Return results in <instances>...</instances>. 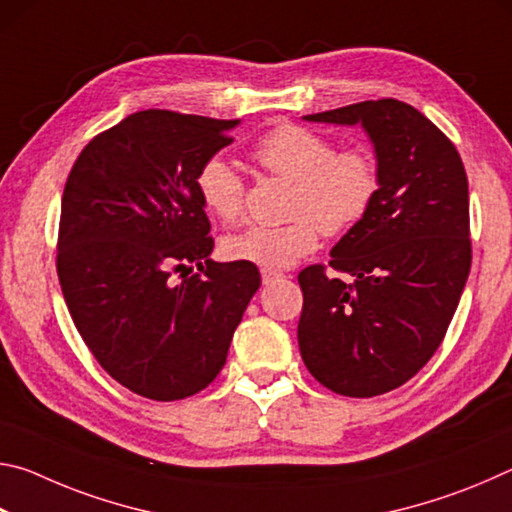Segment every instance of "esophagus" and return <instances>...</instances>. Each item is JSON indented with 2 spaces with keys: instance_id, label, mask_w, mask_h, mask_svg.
<instances>
[{
  "instance_id": "obj_1",
  "label": "esophagus",
  "mask_w": 512,
  "mask_h": 512,
  "mask_svg": "<svg viewBox=\"0 0 512 512\" xmlns=\"http://www.w3.org/2000/svg\"><path fill=\"white\" fill-rule=\"evenodd\" d=\"M282 273H277V271H262V282L266 284V287H268V284H275L277 280H282Z\"/></svg>"
}]
</instances>
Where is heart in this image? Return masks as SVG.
<instances>
[{
	"mask_svg": "<svg viewBox=\"0 0 512 512\" xmlns=\"http://www.w3.org/2000/svg\"><path fill=\"white\" fill-rule=\"evenodd\" d=\"M266 171L293 183L287 225H250L225 237L223 255L264 271H282L314 253L318 230L341 235L368 214L379 189V171L363 149L334 151L327 137L302 126L282 124L253 149ZM205 210L221 223H235L244 210V180L221 158L207 160L196 173Z\"/></svg>",
	"mask_w": 512,
	"mask_h": 512,
	"instance_id": "obj_1",
	"label": "heart"
}]
</instances>
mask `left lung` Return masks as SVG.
<instances>
[{
    "mask_svg": "<svg viewBox=\"0 0 512 512\" xmlns=\"http://www.w3.org/2000/svg\"><path fill=\"white\" fill-rule=\"evenodd\" d=\"M361 126L375 151L379 189L368 214L336 241L334 271L298 275V345L329 391L375 397L409 381L447 332L472 264L470 198L456 146L395 99L302 117Z\"/></svg>",
    "mask_w": 512,
    "mask_h": 512,
    "instance_id": "left-lung-1",
    "label": "left lung"
}]
</instances>
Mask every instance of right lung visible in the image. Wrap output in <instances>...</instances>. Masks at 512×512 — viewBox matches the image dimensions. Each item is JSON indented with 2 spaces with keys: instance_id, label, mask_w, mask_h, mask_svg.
I'll return each mask as SVG.
<instances>
[{
  "instance_id": "1",
  "label": "right lung",
  "mask_w": 512,
  "mask_h": 512,
  "mask_svg": "<svg viewBox=\"0 0 512 512\" xmlns=\"http://www.w3.org/2000/svg\"><path fill=\"white\" fill-rule=\"evenodd\" d=\"M241 119L169 110L121 119L85 146L69 173L58 280L85 345L121 386L183 400L219 375L262 277L212 262L196 173L232 144ZM201 274L170 282L176 270Z\"/></svg>"
}]
</instances>
